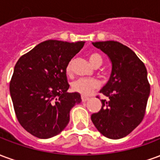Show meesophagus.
<instances>
[{
    "mask_svg": "<svg viewBox=\"0 0 160 160\" xmlns=\"http://www.w3.org/2000/svg\"><path fill=\"white\" fill-rule=\"evenodd\" d=\"M88 99H89V98L84 97V96H82V97H81V100H82V102H87Z\"/></svg>",
    "mask_w": 160,
    "mask_h": 160,
    "instance_id": "1",
    "label": "esophagus"
}]
</instances>
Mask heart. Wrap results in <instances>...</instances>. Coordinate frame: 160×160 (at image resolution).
<instances>
[{
  "label": "heart",
  "instance_id": "heart-1",
  "mask_svg": "<svg viewBox=\"0 0 160 160\" xmlns=\"http://www.w3.org/2000/svg\"><path fill=\"white\" fill-rule=\"evenodd\" d=\"M89 61L93 67L100 66L102 64V57L98 53H92L89 55ZM72 71V63L70 62L66 68L67 73L70 74ZM99 86V83L96 79L91 78V79H86V78H80L72 83V89L78 93L81 94L83 96H89L94 89L98 88Z\"/></svg>",
  "mask_w": 160,
  "mask_h": 160
}]
</instances>
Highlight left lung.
<instances>
[{
	"label": "left lung",
	"instance_id": "left-lung-1",
	"mask_svg": "<svg viewBox=\"0 0 160 160\" xmlns=\"http://www.w3.org/2000/svg\"><path fill=\"white\" fill-rule=\"evenodd\" d=\"M110 58L112 70L110 80L100 90L109 98L91 117L97 129L110 139H121L130 134L146 112L150 94L148 71L144 63L127 46L117 41L92 42Z\"/></svg>",
	"mask_w": 160,
	"mask_h": 160
}]
</instances>
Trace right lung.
<instances>
[{
  "label": "right lung",
  "mask_w": 160,
  "mask_h": 160,
  "mask_svg": "<svg viewBox=\"0 0 160 160\" xmlns=\"http://www.w3.org/2000/svg\"><path fill=\"white\" fill-rule=\"evenodd\" d=\"M84 44L48 40L18 60L9 90L17 119L30 134L48 139L68 124L70 110L81 98L67 92L66 68Z\"/></svg>",
  "instance_id": "right-lung-1"
}]
</instances>
